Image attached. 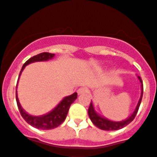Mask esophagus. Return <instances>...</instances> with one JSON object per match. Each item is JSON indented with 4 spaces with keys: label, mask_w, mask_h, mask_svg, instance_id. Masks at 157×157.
I'll return each instance as SVG.
<instances>
[{
    "label": "esophagus",
    "mask_w": 157,
    "mask_h": 157,
    "mask_svg": "<svg viewBox=\"0 0 157 157\" xmlns=\"http://www.w3.org/2000/svg\"><path fill=\"white\" fill-rule=\"evenodd\" d=\"M77 92H78V94H84V93L87 92V89H86V88H85V87H81L77 90Z\"/></svg>",
    "instance_id": "1"
}]
</instances>
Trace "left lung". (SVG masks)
I'll return each instance as SVG.
<instances>
[{
  "instance_id": "8db88e82",
  "label": "left lung",
  "mask_w": 157,
  "mask_h": 157,
  "mask_svg": "<svg viewBox=\"0 0 157 157\" xmlns=\"http://www.w3.org/2000/svg\"><path fill=\"white\" fill-rule=\"evenodd\" d=\"M138 79H139L140 82V86H141V93H140V99L138 101V103H137L136 107L135 108L134 111L132 112V114L129 117H128L126 120H122V121H113V120H110L107 118L103 117V116H100L99 114H98L94 110V107L93 105L92 101L90 102V107L88 108V115H89V117H90L91 122L97 127L99 128V129H102V130L104 131H115V130H119V129H121V128H124L125 126H127L128 124H130L134 118L136 117L137 114V111L139 110L141 100H142V96H143V82L140 76H137Z\"/></svg>"
}]
</instances>
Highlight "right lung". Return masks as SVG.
<instances>
[{"instance_id": "right-lung-1", "label": "right lung", "mask_w": 157, "mask_h": 157, "mask_svg": "<svg viewBox=\"0 0 157 157\" xmlns=\"http://www.w3.org/2000/svg\"><path fill=\"white\" fill-rule=\"evenodd\" d=\"M54 57V54L46 52L41 53V54L30 58L23 65L22 68L21 70L20 75H19V78H20L21 73H22L23 70L25 69V67H26L27 65L36 63V62H46V61L52 59ZM77 96L78 94L75 92L74 94L69 95V96L64 97L60 103H58L52 111H50V112H48L45 115H42V116H36L29 115V113H27L26 111L23 109L20 102H19V99H18L17 91L16 90L17 103L18 109H19L21 116L28 124H30L31 126L34 127L37 129H41V130H49V129H53V128H55L59 126L67 117L70 107L75 102V100L77 99Z\"/></svg>"}]
</instances>
